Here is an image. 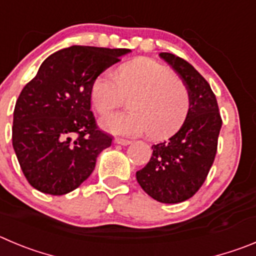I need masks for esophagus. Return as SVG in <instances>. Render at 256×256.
<instances>
[{"label":"esophagus","instance_id":"1","mask_svg":"<svg viewBox=\"0 0 256 256\" xmlns=\"http://www.w3.org/2000/svg\"><path fill=\"white\" fill-rule=\"evenodd\" d=\"M114 142H116V144H122V146H128V144H130V140H124V138H116Z\"/></svg>","mask_w":256,"mask_h":256}]
</instances>
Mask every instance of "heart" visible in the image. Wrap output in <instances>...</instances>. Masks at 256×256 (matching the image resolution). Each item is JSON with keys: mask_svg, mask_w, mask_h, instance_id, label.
Wrapping results in <instances>:
<instances>
[{"mask_svg": "<svg viewBox=\"0 0 256 256\" xmlns=\"http://www.w3.org/2000/svg\"><path fill=\"white\" fill-rule=\"evenodd\" d=\"M130 112H116L102 119V126L114 134L148 133L162 140L176 132L190 109V95L184 82L168 67L150 58L120 66L116 76L105 71L96 77L90 91L91 104L106 114L130 96Z\"/></svg>", "mask_w": 256, "mask_h": 256, "instance_id": "1", "label": "heart"}]
</instances>
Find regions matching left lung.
Masks as SVG:
<instances>
[{
	"mask_svg": "<svg viewBox=\"0 0 256 256\" xmlns=\"http://www.w3.org/2000/svg\"><path fill=\"white\" fill-rule=\"evenodd\" d=\"M160 57L178 72L190 95V109L182 128L162 144L136 172L140 188L161 203H180L203 185L217 154L222 126L218 104L210 84L189 62L171 53Z\"/></svg>",
	"mask_w": 256,
	"mask_h": 256,
	"instance_id": "8db88e82",
	"label": "left lung"
}]
</instances>
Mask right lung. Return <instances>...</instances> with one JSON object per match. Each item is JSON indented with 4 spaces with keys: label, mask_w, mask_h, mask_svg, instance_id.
<instances>
[{
    "label": "right lung",
    "mask_w": 256,
    "mask_h": 256,
    "mask_svg": "<svg viewBox=\"0 0 256 256\" xmlns=\"http://www.w3.org/2000/svg\"><path fill=\"white\" fill-rule=\"evenodd\" d=\"M130 49L72 46L49 56L18 95L12 146L20 168L36 190L63 196L95 168L112 138L96 126L92 82Z\"/></svg>",
    "instance_id": "obj_1"
}]
</instances>
